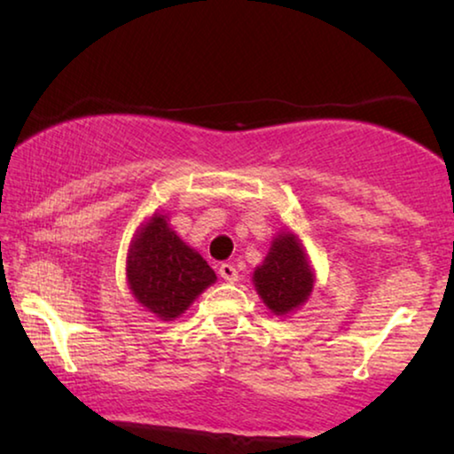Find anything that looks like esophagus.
I'll list each match as a JSON object with an SVG mask.
<instances>
[{
  "label": "esophagus",
  "mask_w": 454,
  "mask_h": 454,
  "mask_svg": "<svg viewBox=\"0 0 454 454\" xmlns=\"http://www.w3.org/2000/svg\"><path fill=\"white\" fill-rule=\"evenodd\" d=\"M219 275L223 277V281H227V283L238 281V269H235L231 262H223L219 266Z\"/></svg>",
  "instance_id": "34e87169"
}]
</instances>
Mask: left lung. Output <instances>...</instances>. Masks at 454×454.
<instances>
[{
	"label": "left lung",
	"instance_id": "left-lung-1",
	"mask_svg": "<svg viewBox=\"0 0 454 454\" xmlns=\"http://www.w3.org/2000/svg\"><path fill=\"white\" fill-rule=\"evenodd\" d=\"M252 283L260 300L275 316H287L300 309L312 295L314 266L294 231L283 229L272 238L262 264L254 269Z\"/></svg>",
	"mask_w": 454,
	"mask_h": 454
}]
</instances>
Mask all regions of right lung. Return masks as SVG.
Returning a JSON list of instances; mask_svg holds the SVG:
<instances>
[{
  "instance_id": "right-lung-1",
  "label": "right lung",
  "mask_w": 454,
  "mask_h": 454,
  "mask_svg": "<svg viewBox=\"0 0 454 454\" xmlns=\"http://www.w3.org/2000/svg\"><path fill=\"white\" fill-rule=\"evenodd\" d=\"M128 287L146 312L176 320L216 281L207 260L154 213L136 231L126 260Z\"/></svg>"
}]
</instances>
